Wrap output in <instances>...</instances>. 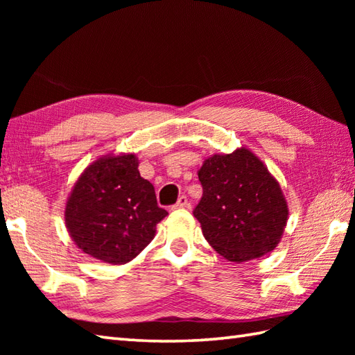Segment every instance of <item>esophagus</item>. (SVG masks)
I'll return each instance as SVG.
<instances>
[{
	"label": "esophagus",
	"mask_w": 355,
	"mask_h": 355,
	"mask_svg": "<svg viewBox=\"0 0 355 355\" xmlns=\"http://www.w3.org/2000/svg\"><path fill=\"white\" fill-rule=\"evenodd\" d=\"M187 206H189V201H187V198L184 197V195H182V197L178 198L177 205H173L172 209H184V207H187Z\"/></svg>",
	"instance_id": "obj_1"
}]
</instances>
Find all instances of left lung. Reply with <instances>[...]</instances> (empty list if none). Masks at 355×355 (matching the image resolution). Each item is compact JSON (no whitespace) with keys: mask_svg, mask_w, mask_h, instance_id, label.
<instances>
[{"mask_svg":"<svg viewBox=\"0 0 355 355\" xmlns=\"http://www.w3.org/2000/svg\"><path fill=\"white\" fill-rule=\"evenodd\" d=\"M202 197L193 210L207 243L230 262L275 250L288 206L277 180L250 149L214 154L198 171Z\"/></svg>","mask_w":355,"mask_h":355,"instance_id":"left-lung-1","label":"left lung"}]
</instances>
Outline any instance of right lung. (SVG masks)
<instances>
[{
	"instance_id": "obj_1",
	"label": "right lung",
	"mask_w": 355,
	"mask_h": 355,
	"mask_svg": "<svg viewBox=\"0 0 355 355\" xmlns=\"http://www.w3.org/2000/svg\"><path fill=\"white\" fill-rule=\"evenodd\" d=\"M168 215L135 154H107L88 164L65 205V225L82 252L120 266L134 259Z\"/></svg>"
}]
</instances>
